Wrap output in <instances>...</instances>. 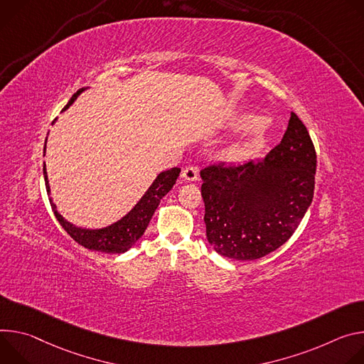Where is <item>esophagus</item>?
I'll use <instances>...</instances> for the list:
<instances>
[{"mask_svg":"<svg viewBox=\"0 0 364 364\" xmlns=\"http://www.w3.org/2000/svg\"><path fill=\"white\" fill-rule=\"evenodd\" d=\"M182 178L185 181H189V182L196 181L198 179V169L195 166H186L182 172Z\"/></svg>","mask_w":364,"mask_h":364,"instance_id":"1","label":"esophagus"}]
</instances>
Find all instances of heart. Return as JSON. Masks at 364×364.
<instances>
[{"instance_id": "heart-1", "label": "heart", "mask_w": 364, "mask_h": 364, "mask_svg": "<svg viewBox=\"0 0 364 364\" xmlns=\"http://www.w3.org/2000/svg\"><path fill=\"white\" fill-rule=\"evenodd\" d=\"M264 123L266 119L262 115H256V114L241 115L237 119L235 129L241 132L255 130V134L245 141L227 147L223 153L224 159L231 161V164H241V161H246L253 156H256L266 144V134L263 133Z\"/></svg>"}]
</instances>
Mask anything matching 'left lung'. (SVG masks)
<instances>
[{
  "instance_id": "8db88e82",
  "label": "left lung",
  "mask_w": 364,
  "mask_h": 364,
  "mask_svg": "<svg viewBox=\"0 0 364 364\" xmlns=\"http://www.w3.org/2000/svg\"><path fill=\"white\" fill-rule=\"evenodd\" d=\"M316 153L295 112L282 141L263 160L200 171L207 238L235 260L260 259L287 243L309 208Z\"/></svg>"
}]
</instances>
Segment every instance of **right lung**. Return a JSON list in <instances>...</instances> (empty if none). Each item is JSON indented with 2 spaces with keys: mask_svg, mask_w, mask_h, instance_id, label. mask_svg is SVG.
I'll list each match as a JSON object with an SVG mask.
<instances>
[{
  "mask_svg": "<svg viewBox=\"0 0 364 364\" xmlns=\"http://www.w3.org/2000/svg\"><path fill=\"white\" fill-rule=\"evenodd\" d=\"M85 88H80L76 91V94L72 95L69 102L65 105L63 111L68 109L73 101L77 98L80 92H84ZM48 140V139H46ZM46 150V144H45ZM181 173L179 168H172L169 171H165L157 175L154 182L150 185V188L146 191V193L141 196V199L134 205V208L124 215L117 223L98 228V230H88V228H80L69 221H66L59 213L52 200L49 198L52 210L55 213V217L58 218L59 224L63 227V230L76 241L77 245L84 246L88 250L94 252H101V253H124L129 249H132L136 241L144 234L156 208L159 207L161 198H164L176 183V179ZM43 175H45V182H46V191L50 193V186L48 181V172H46V165H43Z\"/></svg>",
  "mask_w": 364,
  "mask_h": 364,
  "instance_id": "obj_1",
  "label": "right lung"
}]
</instances>
